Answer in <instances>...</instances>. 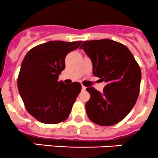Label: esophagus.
<instances>
[{"instance_id": "1", "label": "esophagus", "mask_w": 158, "mask_h": 158, "mask_svg": "<svg viewBox=\"0 0 158 158\" xmlns=\"http://www.w3.org/2000/svg\"><path fill=\"white\" fill-rule=\"evenodd\" d=\"M81 89H82V90H85V89H86V87H85L84 85H82Z\"/></svg>"}]
</instances>
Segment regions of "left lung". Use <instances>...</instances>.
<instances>
[{"label": "left lung", "mask_w": 158, "mask_h": 158, "mask_svg": "<svg viewBox=\"0 0 158 158\" xmlns=\"http://www.w3.org/2000/svg\"><path fill=\"white\" fill-rule=\"evenodd\" d=\"M92 60L93 74L105 81L100 92L87 88L90 99L85 104L92 122L110 126L122 121L135 106L139 93L141 69L129 49L110 39L85 40L81 45Z\"/></svg>", "instance_id": "8db88e82"}]
</instances>
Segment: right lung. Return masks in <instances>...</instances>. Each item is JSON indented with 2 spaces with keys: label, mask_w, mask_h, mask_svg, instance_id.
<instances>
[{
  "label": "right lung",
  "mask_w": 158,
  "mask_h": 158,
  "mask_svg": "<svg viewBox=\"0 0 158 158\" xmlns=\"http://www.w3.org/2000/svg\"><path fill=\"white\" fill-rule=\"evenodd\" d=\"M82 41L54 40L33 48L26 55L18 77V89L26 109L38 121L58 124L69 117L81 90L78 82L58 81L66 55Z\"/></svg>",
  "instance_id": "1"
}]
</instances>
